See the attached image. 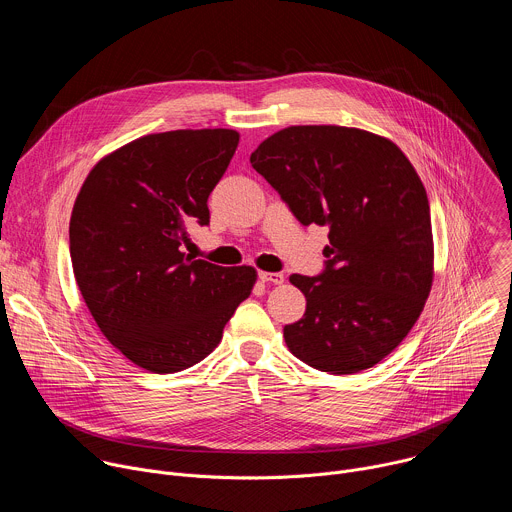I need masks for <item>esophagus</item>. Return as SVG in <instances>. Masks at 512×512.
Masks as SVG:
<instances>
[{
  "instance_id": "esophagus-1",
  "label": "esophagus",
  "mask_w": 512,
  "mask_h": 512,
  "mask_svg": "<svg viewBox=\"0 0 512 512\" xmlns=\"http://www.w3.org/2000/svg\"><path fill=\"white\" fill-rule=\"evenodd\" d=\"M259 279L265 283H273V285H281L283 283V273H271V271H261Z\"/></svg>"
}]
</instances>
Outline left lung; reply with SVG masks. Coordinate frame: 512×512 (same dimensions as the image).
Wrapping results in <instances>:
<instances>
[{
  "mask_svg": "<svg viewBox=\"0 0 512 512\" xmlns=\"http://www.w3.org/2000/svg\"><path fill=\"white\" fill-rule=\"evenodd\" d=\"M251 166L298 221L328 227L326 269L289 281L306 314L283 328L289 352L330 375L375 367L409 334L433 283L429 202L415 168L377 133L291 125L267 137Z\"/></svg>",
  "mask_w": 512,
  "mask_h": 512,
  "instance_id": "obj_1",
  "label": "left lung"
}]
</instances>
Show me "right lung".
Here are the masks:
<instances>
[{
  "mask_svg": "<svg viewBox=\"0 0 512 512\" xmlns=\"http://www.w3.org/2000/svg\"><path fill=\"white\" fill-rule=\"evenodd\" d=\"M239 145L235 129H176L133 139L95 164L70 214V259L103 336L137 367L168 375L206 358L255 267L182 251L208 225L206 200Z\"/></svg>",
  "mask_w": 512,
  "mask_h": 512,
  "instance_id": "obj_1",
  "label": "right lung"
}]
</instances>
